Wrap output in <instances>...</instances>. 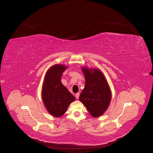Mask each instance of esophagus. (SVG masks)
Wrapping results in <instances>:
<instances>
[{"mask_svg":"<svg viewBox=\"0 0 153 153\" xmlns=\"http://www.w3.org/2000/svg\"><path fill=\"white\" fill-rule=\"evenodd\" d=\"M79 96H80V93H79V92H78V93H76V95H75L76 98V99H78V98H79Z\"/></svg>","mask_w":153,"mask_h":153,"instance_id":"34e87169","label":"esophagus"}]
</instances>
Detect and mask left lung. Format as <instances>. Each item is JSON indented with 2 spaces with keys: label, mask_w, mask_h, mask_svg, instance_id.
I'll return each instance as SVG.
<instances>
[{
  "label": "left lung",
  "mask_w": 153,
  "mask_h": 153,
  "mask_svg": "<svg viewBox=\"0 0 153 153\" xmlns=\"http://www.w3.org/2000/svg\"><path fill=\"white\" fill-rule=\"evenodd\" d=\"M85 78L79 100L93 117L102 115L110 105L112 92L103 73L98 69L82 67Z\"/></svg>",
  "instance_id": "obj_1"
}]
</instances>
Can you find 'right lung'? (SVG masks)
I'll list each match as a JSON object with an SVG mask.
<instances>
[{
	"label": "right lung",
	"mask_w": 153,
	"mask_h": 153,
	"mask_svg": "<svg viewBox=\"0 0 153 153\" xmlns=\"http://www.w3.org/2000/svg\"><path fill=\"white\" fill-rule=\"evenodd\" d=\"M67 68L62 64H55L48 69L45 76L41 96L46 109L53 117L62 116L68 106L75 100L61 80L63 72Z\"/></svg>",
	"instance_id": "right-lung-1"
}]
</instances>
